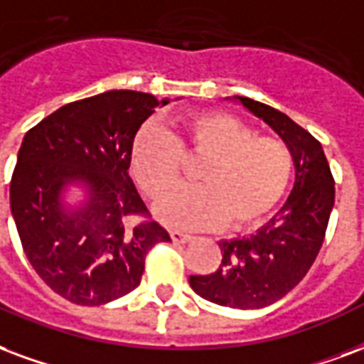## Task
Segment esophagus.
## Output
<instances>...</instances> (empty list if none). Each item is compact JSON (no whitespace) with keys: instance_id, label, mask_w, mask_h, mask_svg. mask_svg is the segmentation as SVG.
Wrapping results in <instances>:
<instances>
[{"instance_id":"esophagus-1","label":"esophagus","mask_w":364,"mask_h":364,"mask_svg":"<svg viewBox=\"0 0 364 364\" xmlns=\"http://www.w3.org/2000/svg\"><path fill=\"white\" fill-rule=\"evenodd\" d=\"M169 237H171V241L173 243H189V241H193V235H189V233H183V231H169Z\"/></svg>"}]
</instances>
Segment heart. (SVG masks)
Wrapping results in <instances>:
<instances>
[{"label":"heart","mask_w":364,"mask_h":364,"mask_svg":"<svg viewBox=\"0 0 364 364\" xmlns=\"http://www.w3.org/2000/svg\"><path fill=\"white\" fill-rule=\"evenodd\" d=\"M175 133L146 125L131 146V175L150 198L181 179L183 156L204 158L198 187L169 193L156 216L173 228L247 230L264 220L284 196L293 173V152L282 139L260 136L235 115L196 112L173 121Z\"/></svg>","instance_id":"obj_1"}]
</instances>
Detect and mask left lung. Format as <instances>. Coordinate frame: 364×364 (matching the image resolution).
I'll list each match as a JSON object with an SVG mask.
<instances>
[{
    "label": "left lung",
    "instance_id": "8db88e82",
    "mask_svg": "<svg viewBox=\"0 0 364 364\" xmlns=\"http://www.w3.org/2000/svg\"><path fill=\"white\" fill-rule=\"evenodd\" d=\"M239 100L291 148L295 185L284 208L262 230L220 241V268L191 276L189 284L206 301L247 311L276 303L305 278L324 243L336 189L322 144L309 131L276 107L245 96Z\"/></svg>",
    "mask_w": 364,
    "mask_h": 364
}]
</instances>
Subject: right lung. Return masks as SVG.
Returning <instances> with one entry per match:
<instances>
[{"mask_svg": "<svg viewBox=\"0 0 364 364\" xmlns=\"http://www.w3.org/2000/svg\"><path fill=\"white\" fill-rule=\"evenodd\" d=\"M168 102L109 90L61 106L24 134L11 214L32 268L75 305H104L133 291L148 250L171 241L129 177L134 136ZM77 178L87 183L89 200L67 213L58 193Z\"/></svg>", "mask_w": 364, "mask_h": 364, "instance_id": "1", "label": "right lung"}]
</instances>
